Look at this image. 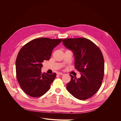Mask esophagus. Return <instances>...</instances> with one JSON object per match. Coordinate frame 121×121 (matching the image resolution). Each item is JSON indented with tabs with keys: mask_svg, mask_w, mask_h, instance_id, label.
<instances>
[{
	"mask_svg": "<svg viewBox=\"0 0 121 121\" xmlns=\"http://www.w3.org/2000/svg\"><path fill=\"white\" fill-rule=\"evenodd\" d=\"M56 74L58 75H63L64 74H63V73H61V72H57Z\"/></svg>",
	"mask_w": 121,
	"mask_h": 121,
	"instance_id": "1",
	"label": "esophagus"
}]
</instances>
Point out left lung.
I'll use <instances>...</instances> for the list:
<instances>
[{
    "label": "left lung",
    "mask_w": 121,
    "mask_h": 121,
    "mask_svg": "<svg viewBox=\"0 0 121 121\" xmlns=\"http://www.w3.org/2000/svg\"><path fill=\"white\" fill-rule=\"evenodd\" d=\"M62 42L73 51L75 56V68L81 75L78 79L70 75L71 81L67 84V89L78 99H87L101 87L104 71L103 55L95 44L85 38H67Z\"/></svg>",
    "instance_id": "1"
}]
</instances>
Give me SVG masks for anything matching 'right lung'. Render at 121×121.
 Returning a JSON list of instances; mask_svg holds the SVG:
<instances>
[{
    "instance_id": "obj_1",
    "label": "right lung",
    "mask_w": 121,
    "mask_h": 121,
    "mask_svg": "<svg viewBox=\"0 0 121 121\" xmlns=\"http://www.w3.org/2000/svg\"><path fill=\"white\" fill-rule=\"evenodd\" d=\"M62 39L36 38L20 49L16 61V76L22 89L28 95L39 97L50 89L56 74H42V63L50 59L53 48Z\"/></svg>"
}]
</instances>
